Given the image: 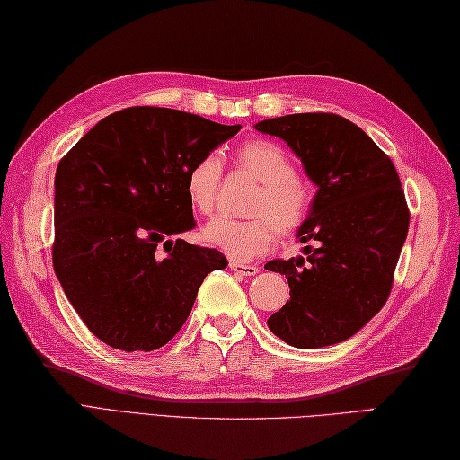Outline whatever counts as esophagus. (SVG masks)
Segmentation results:
<instances>
[{
  "label": "esophagus",
  "instance_id": "34e87169",
  "mask_svg": "<svg viewBox=\"0 0 460 460\" xmlns=\"http://www.w3.org/2000/svg\"><path fill=\"white\" fill-rule=\"evenodd\" d=\"M229 267H231V270H235L237 275H241V277H249L251 279V277L259 275V267L257 265H245V262L231 261Z\"/></svg>",
  "mask_w": 460,
  "mask_h": 460
}]
</instances>
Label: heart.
Returning <instances> with one entry per match:
<instances>
[{
  "label": "heart",
  "instance_id": "obj_1",
  "mask_svg": "<svg viewBox=\"0 0 460 460\" xmlns=\"http://www.w3.org/2000/svg\"><path fill=\"white\" fill-rule=\"evenodd\" d=\"M235 164L255 178L261 188L247 208V219L217 217L205 225L201 237L235 261H249L265 252L275 233L292 237L305 227L312 208L308 185L296 178L290 154L280 144L252 138L235 150ZM221 160L205 154L185 175V195L191 208L208 215L217 203Z\"/></svg>",
  "mask_w": 460,
  "mask_h": 460
}]
</instances>
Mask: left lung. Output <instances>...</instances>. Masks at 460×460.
Returning <instances> with one entry per match:
<instances>
[{"label": "left lung", "instance_id": "1", "mask_svg": "<svg viewBox=\"0 0 460 460\" xmlns=\"http://www.w3.org/2000/svg\"><path fill=\"white\" fill-rule=\"evenodd\" d=\"M255 128L285 140L318 188L296 233L316 249L305 247L306 259L265 265L290 287V300L267 324L295 348L338 344L364 328L392 292L409 229L402 181L377 144L338 114H287Z\"/></svg>", "mask_w": 460, "mask_h": 460}]
</instances>
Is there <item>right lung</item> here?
<instances>
[{
    "instance_id": "1",
    "label": "right lung",
    "mask_w": 460,
    "mask_h": 460,
    "mask_svg": "<svg viewBox=\"0 0 460 460\" xmlns=\"http://www.w3.org/2000/svg\"><path fill=\"white\" fill-rule=\"evenodd\" d=\"M241 130L203 116L132 106L106 116L58 162L53 267L93 334L116 349L152 351L178 334L203 279L227 267L190 245L185 175Z\"/></svg>"
}]
</instances>
